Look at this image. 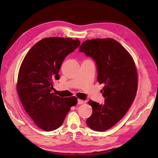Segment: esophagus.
<instances>
[{"instance_id":"esophagus-1","label":"esophagus","mask_w":158,"mask_h":158,"mask_svg":"<svg viewBox=\"0 0 158 158\" xmlns=\"http://www.w3.org/2000/svg\"><path fill=\"white\" fill-rule=\"evenodd\" d=\"M85 102H86V101H85L81 100V99H78V102H77L78 104H84Z\"/></svg>"}]
</instances>
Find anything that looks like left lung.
<instances>
[{
  "mask_svg": "<svg viewBox=\"0 0 158 158\" xmlns=\"http://www.w3.org/2000/svg\"><path fill=\"white\" fill-rule=\"evenodd\" d=\"M79 51L94 60L97 81L104 85L101 91L104 102H88L93 112L86 124L94 131H106L123 118L135 100L138 86L135 62L127 50L111 38L86 40Z\"/></svg>",
  "mask_w": 158,
  "mask_h": 158,
  "instance_id": "1",
  "label": "left lung"
}]
</instances>
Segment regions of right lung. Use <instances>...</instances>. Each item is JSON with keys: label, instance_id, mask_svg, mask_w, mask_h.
I'll return each instance as SVG.
<instances>
[{"label": "right lung", "instance_id": "right-lung-1", "mask_svg": "<svg viewBox=\"0 0 158 158\" xmlns=\"http://www.w3.org/2000/svg\"><path fill=\"white\" fill-rule=\"evenodd\" d=\"M80 45L78 39L50 37L39 41L25 56L19 72L17 92L21 102L35 124L51 131L59 128L76 97L62 98L52 92L54 81L63 61Z\"/></svg>", "mask_w": 158, "mask_h": 158}]
</instances>
